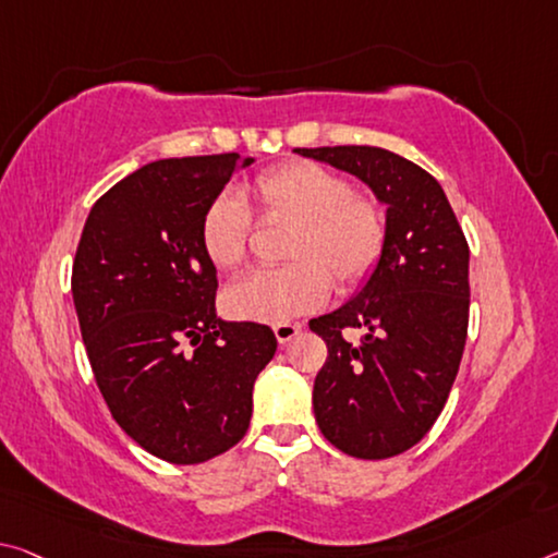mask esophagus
Instances as JSON below:
<instances>
[{"label":"esophagus","mask_w":558,"mask_h":558,"mask_svg":"<svg viewBox=\"0 0 558 558\" xmlns=\"http://www.w3.org/2000/svg\"><path fill=\"white\" fill-rule=\"evenodd\" d=\"M303 330L298 323H278L276 327H272V332H276V338L280 344H286L295 338V335Z\"/></svg>","instance_id":"esophagus-1"}]
</instances>
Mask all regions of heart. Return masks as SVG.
I'll return each instance as SVG.
<instances>
[{
  "label": "heart",
  "instance_id": "heart-1",
  "mask_svg": "<svg viewBox=\"0 0 558 558\" xmlns=\"http://www.w3.org/2000/svg\"><path fill=\"white\" fill-rule=\"evenodd\" d=\"M251 193L260 218L293 220L282 268L258 270L228 288L226 311L238 320L288 323L320 307L330 278L340 290L360 286L385 251V216L375 201L352 193L340 173L315 161H288L260 173ZM253 216L241 196L218 193L203 210L198 238L218 270L247 258Z\"/></svg>",
  "mask_w": 558,
  "mask_h": 558
}]
</instances>
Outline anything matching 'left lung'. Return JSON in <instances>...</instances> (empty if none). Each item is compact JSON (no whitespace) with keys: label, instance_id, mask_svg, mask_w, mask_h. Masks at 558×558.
Here are the masks:
<instances>
[{"label":"left lung","instance_id":"left-lung-1","mask_svg":"<svg viewBox=\"0 0 558 558\" xmlns=\"http://www.w3.org/2000/svg\"><path fill=\"white\" fill-rule=\"evenodd\" d=\"M295 151L352 173L387 208L373 276L338 311L311 320L327 344L313 387L317 427L350 457L402 454L437 422L462 362L470 245L441 185L417 163L377 146Z\"/></svg>","mask_w":558,"mask_h":558}]
</instances>
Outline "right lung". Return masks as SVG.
I'll list each match as a JSON object with an SVG mask.
<instances>
[{
    "mask_svg": "<svg viewBox=\"0 0 558 558\" xmlns=\"http://www.w3.org/2000/svg\"><path fill=\"white\" fill-rule=\"evenodd\" d=\"M251 163L218 154L141 166L94 203L76 247L72 293L96 385L119 427L171 464L243 439L255 377L278 348L268 325L216 315V265L198 238L203 210Z\"/></svg>",
    "mask_w": 558,
    "mask_h": 558,
    "instance_id": "right-lung-1",
    "label": "right lung"
}]
</instances>
